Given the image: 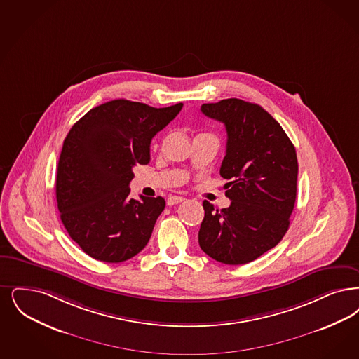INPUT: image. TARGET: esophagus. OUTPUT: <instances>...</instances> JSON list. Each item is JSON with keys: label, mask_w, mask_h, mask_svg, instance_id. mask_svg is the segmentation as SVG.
Instances as JSON below:
<instances>
[{"label": "esophagus", "mask_w": 359, "mask_h": 359, "mask_svg": "<svg viewBox=\"0 0 359 359\" xmlns=\"http://www.w3.org/2000/svg\"><path fill=\"white\" fill-rule=\"evenodd\" d=\"M183 201H184L183 196H170L168 201H167V204L168 205H175V204H179V203H182Z\"/></svg>", "instance_id": "esophagus-1"}]
</instances>
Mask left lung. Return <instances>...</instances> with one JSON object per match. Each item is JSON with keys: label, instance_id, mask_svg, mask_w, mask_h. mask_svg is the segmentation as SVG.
<instances>
[{"label": "left lung", "instance_id": "left-lung-1", "mask_svg": "<svg viewBox=\"0 0 359 359\" xmlns=\"http://www.w3.org/2000/svg\"><path fill=\"white\" fill-rule=\"evenodd\" d=\"M201 112L222 121L227 149L220 175L227 179L229 208L203 201L201 248L224 264H245L285 236L297 198L298 158L280 124L258 104L239 99L203 104Z\"/></svg>", "mask_w": 359, "mask_h": 359}]
</instances>
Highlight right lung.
I'll return each instance as SVG.
<instances>
[{"label": "right lung", "mask_w": 359, "mask_h": 359, "mask_svg": "<svg viewBox=\"0 0 359 359\" xmlns=\"http://www.w3.org/2000/svg\"><path fill=\"white\" fill-rule=\"evenodd\" d=\"M183 104L154 108L108 101L90 109L67 135L58 158L56 199L61 222L96 260L120 263L148 243L165 201L129 198L133 167L149 163V145Z\"/></svg>", "instance_id": "obj_1"}]
</instances>
